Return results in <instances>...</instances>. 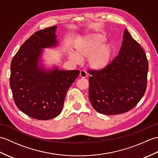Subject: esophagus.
<instances>
[{"mask_svg":"<svg viewBox=\"0 0 158 158\" xmlns=\"http://www.w3.org/2000/svg\"><path fill=\"white\" fill-rule=\"evenodd\" d=\"M88 73L85 71V70H81V71H80L79 76L82 77V78H85V77H88Z\"/></svg>","mask_w":158,"mask_h":158,"instance_id":"34e87169","label":"esophagus"}]
</instances>
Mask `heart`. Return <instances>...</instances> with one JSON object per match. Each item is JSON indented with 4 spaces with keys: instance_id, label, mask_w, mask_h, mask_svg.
<instances>
[{
    "instance_id": "1",
    "label": "heart",
    "mask_w": 158,
    "mask_h": 158,
    "mask_svg": "<svg viewBox=\"0 0 158 158\" xmlns=\"http://www.w3.org/2000/svg\"><path fill=\"white\" fill-rule=\"evenodd\" d=\"M105 36L99 34L86 35L76 42L77 53H69L70 59L76 63L81 58H88V64L94 70H101L107 67L111 60L113 48L108 43H104Z\"/></svg>"
}]
</instances>
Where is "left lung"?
I'll return each mask as SVG.
<instances>
[{"label": "left lung", "instance_id": "8db88e82", "mask_svg": "<svg viewBox=\"0 0 158 158\" xmlns=\"http://www.w3.org/2000/svg\"><path fill=\"white\" fill-rule=\"evenodd\" d=\"M148 60L125 28L118 56L105 69L89 70V98L97 112L113 115L135 107L146 91Z\"/></svg>", "mask_w": 158, "mask_h": 158}]
</instances>
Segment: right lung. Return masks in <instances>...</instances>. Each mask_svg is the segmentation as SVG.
I'll return each instance as SVG.
<instances>
[{
    "mask_svg": "<svg viewBox=\"0 0 158 158\" xmlns=\"http://www.w3.org/2000/svg\"><path fill=\"white\" fill-rule=\"evenodd\" d=\"M52 26L34 33L21 46L11 64L10 87L18 108L34 119H52L62 112L66 92L80 73L78 70L44 68L45 48L58 45Z\"/></svg>",
    "mask_w": 158,
    "mask_h": 158,
    "instance_id": "right-lung-1",
    "label": "right lung"
}]
</instances>
